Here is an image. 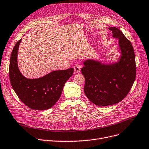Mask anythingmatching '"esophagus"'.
Listing matches in <instances>:
<instances>
[{
	"label": "esophagus",
	"mask_w": 149,
	"mask_h": 149,
	"mask_svg": "<svg viewBox=\"0 0 149 149\" xmlns=\"http://www.w3.org/2000/svg\"><path fill=\"white\" fill-rule=\"evenodd\" d=\"M81 66L80 65V64H76L74 67V73H78L80 72V70H81Z\"/></svg>",
	"instance_id": "1"
}]
</instances>
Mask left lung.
<instances>
[{
  "label": "left lung",
  "instance_id": "8db88e82",
  "mask_svg": "<svg viewBox=\"0 0 149 149\" xmlns=\"http://www.w3.org/2000/svg\"><path fill=\"white\" fill-rule=\"evenodd\" d=\"M118 40L120 56L114 63L105 64L86 59L81 69L85 78L84 92L87 98L99 106H108L122 101L128 94L136 77L135 56L131 42L119 29L108 28Z\"/></svg>",
  "mask_w": 149,
  "mask_h": 149
}]
</instances>
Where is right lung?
<instances>
[{
  "mask_svg": "<svg viewBox=\"0 0 149 149\" xmlns=\"http://www.w3.org/2000/svg\"><path fill=\"white\" fill-rule=\"evenodd\" d=\"M22 39L15 44L9 62V79L15 93L26 106L35 110L52 108L60 98L65 83L74 72L72 68L54 71L38 78L29 79L19 71L17 56Z\"/></svg>",
  "mask_w": 149,
  "mask_h": 149,
  "instance_id": "obj_1",
  "label": "right lung"
}]
</instances>
